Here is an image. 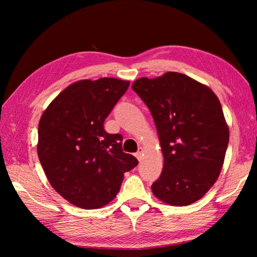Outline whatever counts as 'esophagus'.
Listing matches in <instances>:
<instances>
[{
    "label": "esophagus",
    "mask_w": 257,
    "mask_h": 257,
    "mask_svg": "<svg viewBox=\"0 0 257 257\" xmlns=\"http://www.w3.org/2000/svg\"><path fill=\"white\" fill-rule=\"evenodd\" d=\"M143 156H144V149H143V147H139V150L136 153V158L141 161L143 159Z\"/></svg>",
    "instance_id": "esophagus-1"
}]
</instances>
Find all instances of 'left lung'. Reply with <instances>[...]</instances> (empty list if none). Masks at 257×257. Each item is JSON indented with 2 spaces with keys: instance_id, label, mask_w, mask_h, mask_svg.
Wrapping results in <instances>:
<instances>
[{
  "instance_id": "8db88e82",
  "label": "left lung",
  "mask_w": 257,
  "mask_h": 257,
  "mask_svg": "<svg viewBox=\"0 0 257 257\" xmlns=\"http://www.w3.org/2000/svg\"><path fill=\"white\" fill-rule=\"evenodd\" d=\"M132 88L150 108L164 158L152 185L154 196L190 205L214 185L224 162L229 127L219 98L210 87L173 71L139 78Z\"/></svg>"
}]
</instances>
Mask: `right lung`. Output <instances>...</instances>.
Wrapping results in <instances>:
<instances>
[{
    "label": "right lung",
    "instance_id": "right-lung-1",
    "mask_svg": "<svg viewBox=\"0 0 257 257\" xmlns=\"http://www.w3.org/2000/svg\"><path fill=\"white\" fill-rule=\"evenodd\" d=\"M129 84L107 77L76 81L43 112L38 159L51 186L72 205H107L119 193L123 173L138 164L122 152V136L107 134L103 125Z\"/></svg>",
    "mask_w": 257,
    "mask_h": 257
}]
</instances>
